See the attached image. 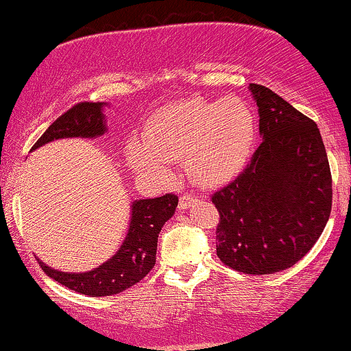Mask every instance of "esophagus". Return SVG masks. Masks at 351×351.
Wrapping results in <instances>:
<instances>
[{"mask_svg": "<svg viewBox=\"0 0 351 351\" xmlns=\"http://www.w3.org/2000/svg\"><path fill=\"white\" fill-rule=\"evenodd\" d=\"M196 203V198L193 195H183L180 198V203H178V206H180V209H188V208H191L193 204Z\"/></svg>", "mask_w": 351, "mask_h": 351, "instance_id": "1", "label": "esophagus"}]
</instances>
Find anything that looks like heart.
I'll return each mask as SVG.
<instances>
[{"label": "heart", "instance_id": "b5f03b06", "mask_svg": "<svg viewBox=\"0 0 351 351\" xmlns=\"http://www.w3.org/2000/svg\"><path fill=\"white\" fill-rule=\"evenodd\" d=\"M254 134V117L241 100H180L152 115L127 156L136 173L163 180L170 178V163L183 160L193 181L216 184L245 163Z\"/></svg>", "mask_w": 351, "mask_h": 351}]
</instances>
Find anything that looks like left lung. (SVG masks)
I'll list each match as a JSON object with an SVG mask.
<instances>
[{"label": "left lung", "instance_id": "8db88e82", "mask_svg": "<svg viewBox=\"0 0 351 351\" xmlns=\"http://www.w3.org/2000/svg\"><path fill=\"white\" fill-rule=\"evenodd\" d=\"M249 90L263 143L211 199L221 263L264 276L292 267L317 243L332 211V173L313 120L271 88L251 84Z\"/></svg>", "mask_w": 351, "mask_h": 351}]
</instances>
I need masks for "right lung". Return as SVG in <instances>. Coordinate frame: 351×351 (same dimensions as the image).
<instances>
[{
  "mask_svg": "<svg viewBox=\"0 0 351 351\" xmlns=\"http://www.w3.org/2000/svg\"><path fill=\"white\" fill-rule=\"evenodd\" d=\"M104 102H79L49 125L31 152L59 138H95L107 132ZM178 196L168 195L153 199H135L128 232L114 256L94 271L62 272L39 261L43 271L59 284L84 295L104 297L123 292L152 271L156 261V243L163 224L175 215Z\"/></svg>",
  "mask_w": 351,
  "mask_h": 351,
  "instance_id": "obj_1",
  "label": "right lung"
}]
</instances>
